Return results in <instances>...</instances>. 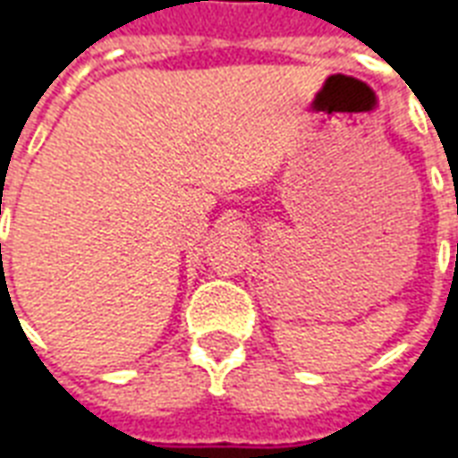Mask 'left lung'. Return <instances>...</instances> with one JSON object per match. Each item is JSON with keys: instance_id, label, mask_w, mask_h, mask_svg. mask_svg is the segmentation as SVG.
I'll return each instance as SVG.
<instances>
[{"instance_id": "1", "label": "left lung", "mask_w": 458, "mask_h": 458, "mask_svg": "<svg viewBox=\"0 0 458 458\" xmlns=\"http://www.w3.org/2000/svg\"><path fill=\"white\" fill-rule=\"evenodd\" d=\"M456 255H458V245H456Z\"/></svg>"}]
</instances>
